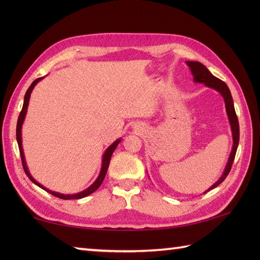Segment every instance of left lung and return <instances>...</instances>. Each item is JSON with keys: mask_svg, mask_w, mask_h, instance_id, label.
I'll list each match as a JSON object with an SVG mask.
<instances>
[{"mask_svg": "<svg viewBox=\"0 0 260 260\" xmlns=\"http://www.w3.org/2000/svg\"><path fill=\"white\" fill-rule=\"evenodd\" d=\"M186 64L190 67V70L193 75V81L200 82V84H204L207 87L212 88V89L217 90L219 93H221V96L223 97V101H224L225 112H227V115H228L231 132H233L234 145H233V148H231V153L229 155L227 165H225L223 173L221 176H220V179L215 182L213 185L210 186L206 192H203V193H207L208 191L214 189V187H217L220 183H222L224 179L227 178V175L230 172L231 167H233V162H234L235 156H236L237 148H238V144H239V123H238V118H237V115H236L233 96H231V92L229 90L228 86L225 85V82L220 80L219 78H217V77H214L211 73H210L206 66H203L201 62L186 61Z\"/></svg>", "mask_w": 260, "mask_h": 260, "instance_id": "1", "label": "left lung"}]
</instances>
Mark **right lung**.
<instances>
[{"label": "right lung", "instance_id": "right-lung-1", "mask_svg": "<svg viewBox=\"0 0 260 260\" xmlns=\"http://www.w3.org/2000/svg\"><path fill=\"white\" fill-rule=\"evenodd\" d=\"M43 77H41V78H38L36 79L35 81L32 82L31 86L29 87V89L26 90L25 95H24V102H23V107H22V110L21 113L19 115V118H18V124H16V141H18V145H19V150H20V154H21V159H22V165H23V169H24V172L25 174L27 175V178H29L33 183H35L36 185L40 186L41 189H43L45 191L49 192L50 194L54 196V197H58L60 199H62V200H74V199H81V198H85L87 196L91 194L92 192H95L99 186H101V184L103 183V181L105 179V175H106L107 173V170H108V167H109V162H110V157H112L113 153L115 151V148L117 147V145L120 143V139L116 140L112 145L108 146L106 148V151H105L104 155H103V161H102V169H101V173H99L98 178L96 179V181L93 182V183L88 186L86 190L81 191L79 193H76V194H63V193H59V192H54V191H51L47 189V187L43 186L42 184L39 183L38 181H36L35 179H33V176L30 174L29 172V169H27L26 167V162H25V157H24V153H23V147H22V133H21V129H22V125H23V121H24V118H25V115H26V110H27V106H29V101H30V96H31V92L33 90V88H35V86L38 84L39 81L42 80Z\"/></svg>", "mask_w": 260, "mask_h": 260}]
</instances>
